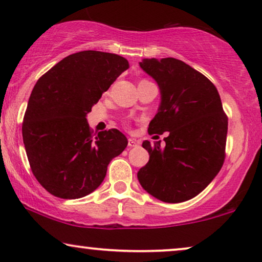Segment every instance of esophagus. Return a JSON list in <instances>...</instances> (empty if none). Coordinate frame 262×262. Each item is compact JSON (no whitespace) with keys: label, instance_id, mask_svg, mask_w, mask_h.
<instances>
[{"label":"esophagus","instance_id":"esophagus-1","mask_svg":"<svg viewBox=\"0 0 262 262\" xmlns=\"http://www.w3.org/2000/svg\"><path fill=\"white\" fill-rule=\"evenodd\" d=\"M128 148H134V146H137L138 145V142L136 141L134 138H128V143H127Z\"/></svg>","mask_w":262,"mask_h":262}]
</instances>
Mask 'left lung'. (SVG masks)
I'll return each instance as SVG.
<instances>
[{"mask_svg":"<svg viewBox=\"0 0 262 262\" xmlns=\"http://www.w3.org/2000/svg\"><path fill=\"white\" fill-rule=\"evenodd\" d=\"M139 67L161 93L148 132H168V137L164 148L160 142H143L150 157L137 173L138 181L164 203L186 202L198 195L223 166L228 118L214 84L182 60L145 58Z\"/></svg>","mask_w":262,"mask_h":262,"instance_id":"obj_1","label":"left lung"}]
</instances>
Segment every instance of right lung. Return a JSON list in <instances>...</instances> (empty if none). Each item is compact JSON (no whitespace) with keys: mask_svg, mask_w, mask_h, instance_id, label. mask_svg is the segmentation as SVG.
<instances>
[{"mask_svg":"<svg viewBox=\"0 0 262 262\" xmlns=\"http://www.w3.org/2000/svg\"><path fill=\"white\" fill-rule=\"evenodd\" d=\"M124 57L81 51L66 57L35 83L23 123L25 149L34 177L63 199L88 195L127 138L117 128L93 135L87 114L121 73Z\"/></svg>","mask_w":262,"mask_h":262,"instance_id":"1","label":"right lung"}]
</instances>
